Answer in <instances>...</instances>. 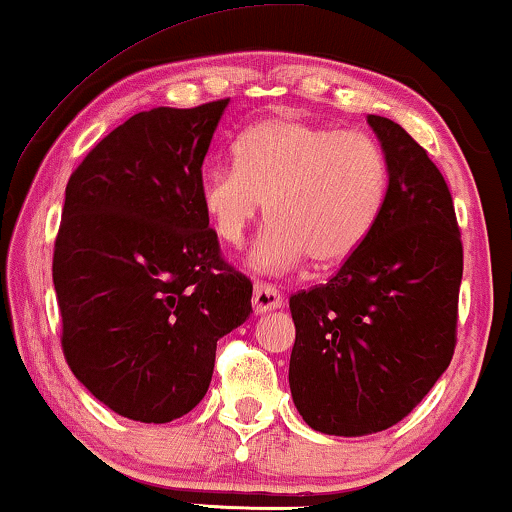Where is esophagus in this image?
I'll list each match as a JSON object with an SVG mask.
<instances>
[{
  "instance_id": "esophagus-1",
  "label": "esophagus",
  "mask_w": 512,
  "mask_h": 512,
  "mask_svg": "<svg viewBox=\"0 0 512 512\" xmlns=\"http://www.w3.org/2000/svg\"><path fill=\"white\" fill-rule=\"evenodd\" d=\"M251 305H254V312H256V314L277 310V307H282V296H279V291H277L272 284L256 282V286H254V298H251Z\"/></svg>"
}]
</instances>
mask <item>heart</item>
<instances>
[{
    "instance_id": "obj_1",
    "label": "heart",
    "mask_w": 512,
    "mask_h": 512,
    "mask_svg": "<svg viewBox=\"0 0 512 512\" xmlns=\"http://www.w3.org/2000/svg\"><path fill=\"white\" fill-rule=\"evenodd\" d=\"M389 195V160L368 132L298 116H272L235 142V165L200 179V202L216 237L240 247L258 216L272 219L251 251L261 272L347 261L373 233Z\"/></svg>"
}]
</instances>
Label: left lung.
<instances>
[{
    "label": "left lung",
    "mask_w": 512,
    "mask_h": 512,
    "mask_svg": "<svg viewBox=\"0 0 512 512\" xmlns=\"http://www.w3.org/2000/svg\"><path fill=\"white\" fill-rule=\"evenodd\" d=\"M389 160L377 226L326 284L289 298L293 403L314 431L366 436L408 417L457 345L464 247L443 174L401 125L368 116Z\"/></svg>",
    "instance_id": "8db88e82"
}]
</instances>
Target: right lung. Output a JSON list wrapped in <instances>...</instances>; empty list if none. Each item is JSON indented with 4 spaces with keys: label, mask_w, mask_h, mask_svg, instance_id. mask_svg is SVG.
<instances>
[{
    "label": "right lung",
    "mask_w": 512,
    "mask_h": 512,
    "mask_svg": "<svg viewBox=\"0 0 512 512\" xmlns=\"http://www.w3.org/2000/svg\"><path fill=\"white\" fill-rule=\"evenodd\" d=\"M139 111L72 172L53 251L62 352L118 415L172 422L207 394L216 340L251 314L200 202L223 109Z\"/></svg>",
    "instance_id": "add662e5"
}]
</instances>
